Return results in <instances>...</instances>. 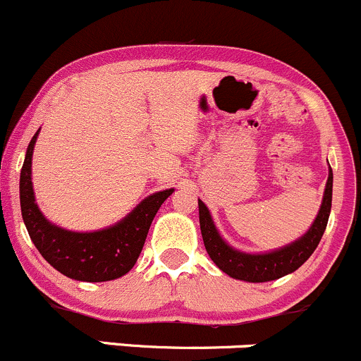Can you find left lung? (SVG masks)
I'll return each mask as SVG.
<instances>
[{
	"label": "left lung",
	"instance_id": "8db88e82",
	"mask_svg": "<svg viewBox=\"0 0 361 361\" xmlns=\"http://www.w3.org/2000/svg\"><path fill=\"white\" fill-rule=\"evenodd\" d=\"M332 169H329V179H326L325 191H323L322 205H319L317 219L310 226V229L292 243L269 252H262V254H248V252H241L231 247L215 228L208 207L202 200H198L200 229H202L203 243H205L210 259L228 276L248 281V283L273 281L299 269L317 250L319 240L325 233L330 208H332Z\"/></svg>",
	"mask_w": 361,
	"mask_h": 361
}]
</instances>
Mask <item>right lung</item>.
Masks as SVG:
<instances>
[{
	"label": "right lung",
	"instance_id": "add662e5",
	"mask_svg": "<svg viewBox=\"0 0 361 361\" xmlns=\"http://www.w3.org/2000/svg\"><path fill=\"white\" fill-rule=\"evenodd\" d=\"M38 132L29 142L20 170V210L32 243L59 273L78 281H109L135 266L156 212L176 189H163L144 198L128 215L97 231H69L48 221L32 189V153Z\"/></svg>",
	"mask_w": 361,
	"mask_h": 361
}]
</instances>
